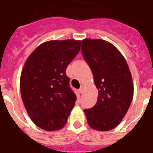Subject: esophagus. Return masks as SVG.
Returning a JSON list of instances; mask_svg holds the SVG:
<instances>
[{"label": "esophagus", "mask_w": 153, "mask_h": 153, "mask_svg": "<svg viewBox=\"0 0 153 153\" xmlns=\"http://www.w3.org/2000/svg\"><path fill=\"white\" fill-rule=\"evenodd\" d=\"M84 89H85V86H83V85H82V86H80V88H79V92H80L81 94H83V92H84Z\"/></svg>", "instance_id": "34e87169"}]
</instances>
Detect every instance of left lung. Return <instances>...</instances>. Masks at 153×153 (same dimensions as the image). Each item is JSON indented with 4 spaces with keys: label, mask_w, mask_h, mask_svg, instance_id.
Segmentation results:
<instances>
[{
    "label": "left lung",
    "mask_w": 153,
    "mask_h": 153,
    "mask_svg": "<svg viewBox=\"0 0 153 153\" xmlns=\"http://www.w3.org/2000/svg\"><path fill=\"white\" fill-rule=\"evenodd\" d=\"M81 51L99 92L95 106L84 109L87 122L95 130H111L122 121L132 100L129 66L117 47L101 39L83 40Z\"/></svg>",
    "instance_id": "left-lung-1"
}]
</instances>
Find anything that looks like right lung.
Wrapping results in <instances>:
<instances>
[{
  "label": "right lung",
  "instance_id": "right-lung-1",
  "mask_svg": "<svg viewBox=\"0 0 153 153\" xmlns=\"http://www.w3.org/2000/svg\"><path fill=\"white\" fill-rule=\"evenodd\" d=\"M73 39L44 42L31 53L22 69L21 98L31 120L46 131L62 129L75 105L66 69L80 50Z\"/></svg>",
  "mask_w": 153,
  "mask_h": 153
}]
</instances>
